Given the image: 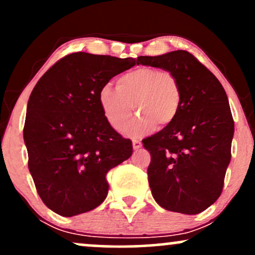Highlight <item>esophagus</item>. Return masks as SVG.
Wrapping results in <instances>:
<instances>
[{"label":"esophagus","mask_w":255,"mask_h":255,"mask_svg":"<svg viewBox=\"0 0 255 255\" xmlns=\"http://www.w3.org/2000/svg\"><path fill=\"white\" fill-rule=\"evenodd\" d=\"M131 142H133V148H134V150H139V148L142 146L141 141H140L139 139H133V141H131Z\"/></svg>","instance_id":"1"}]
</instances>
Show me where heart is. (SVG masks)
<instances>
[{"mask_svg": "<svg viewBox=\"0 0 255 255\" xmlns=\"http://www.w3.org/2000/svg\"><path fill=\"white\" fill-rule=\"evenodd\" d=\"M118 90L104 84L98 90V104L104 119L114 129L121 130L131 113L137 115L125 133L139 136L175 121L182 102L178 80L171 72L151 66H140L118 78Z\"/></svg>", "mask_w": 255, "mask_h": 255, "instance_id": "1", "label": "heart"}]
</instances>
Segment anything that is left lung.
I'll use <instances>...</instances> for the list:
<instances>
[{"instance_id": "1", "label": "left lung", "mask_w": 255, "mask_h": 255, "mask_svg": "<svg viewBox=\"0 0 255 255\" xmlns=\"http://www.w3.org/2000/svg\"><path fill=\"white\" fill-rule=\"evenodd\" d=\"M136 64L171 72L182 95L175 121L142 140L151 153L152 195L168 211L203 212L221 195L230 163L234 120L227 93L188 51L139 56Z\"/></svg>"}]
</instances>
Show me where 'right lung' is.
<instances>
[{"label":"right lung","mask_w":255,"mask_h":255,"mask_svg":"<svg viewBox=\"0 0 255 255\" xmlns=\"http://www.w3.org/2000/svg\"><path fill=\"white\" fill-rule=\"evenodd\" d=\"M135 66L131 57L74 52L61 58L32 90L24 126L28 169L43 203L63 217L105 200L110 169L133 146L108 124L98 90Z\"/></svg>","instance_id":"add662e5"}]
</instances>
